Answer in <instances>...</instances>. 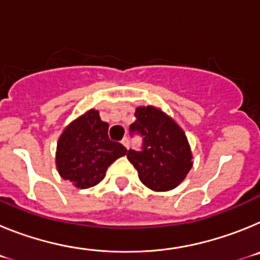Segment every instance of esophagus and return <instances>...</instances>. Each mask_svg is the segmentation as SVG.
<instances>
[{
  "mask_svg": "<svg viewBox=\"0 0 260 260\" xmlns=\"http://www.w3.org/2000/svg\"><path fill=\"white\" fill-rule=\"evenodd\" d=\"M121 143H122L123 146H125L126 148H127V150H128V146H130V142H128V139H127V138H123L122 141H121Z\"/></svg>",
  "mask_w": 260,
  "mask_h": 260,
  "instance_id": "esophagus-1",
  "label": "esophagus"
}]
</instances>
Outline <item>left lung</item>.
I'll use <instances>...</instances> for the list:
<instances>
[{
	"label": "left lung",
	"mask_w": 260,
	"mask_h": 260,
	"mask_svg": "<svg viewBox=\"0 0 260 260\" xmlns=\"http://www.w3.org/2000/svg\"><path fill=\"white\" fill-rule=\"evenodd\" d=\"M130 130L143 137V150H128V161L139 180L152 191H169L180 185L192 167V152L181 126L160 108L135 109Z\"/></svg>",
	"instance_id": "left-lung-1"
}]
</instances>
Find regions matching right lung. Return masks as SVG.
Listing matches in <instances>:
<instances>
[{"instance_id": "right-lung-1", "label": "right lung", "mask_w": 260, "mask_h": 260, "mask_svg": "<svg viewBox=\"0 0 260 260\" xmlns=\"http://www.w3.org/2000/svg\"><path fill=\"white\" fill-rule=\"evenodd\" d=\"M108 127L99 110L89 109L71 121L59 135L57 171L78 189L98 185L105 177L108 167L127 153L122 144L110 141Z\"/></svg>"}]
</instances>
